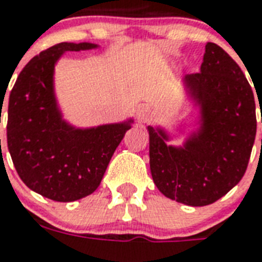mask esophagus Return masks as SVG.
<instances>
[{
    "label": "esophagus",
    "instance_id": "34e87169",
    "mask_svg": "<svg viewBox=\"0 0 262 262\" xmlns=\"http://www.w3.org/2000/svg\"><path fill=\"white\" fill-rule=\"evenodd\" d=\"M136 118H137L139 122H147L151 118V110L145 106H140L136 110Z\"/></svg>",
    "mask_w": 262,
    "mask_h": 262
}]
</instances>
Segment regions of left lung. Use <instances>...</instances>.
Returning a JSON list of instances; mask_svg holds the SVG:
<instances>
[{
    "label": "left lung",
    "instance_id": "1",
    "mask_svg": "<svg viewBox=\"0 0 262 262\" xmlns=\"http://www.w3.org/2000/svg\"><path fill=\"white\" fill-rule=\"evenodd\" d=\"M183 84L200 108L199 129L182 147H172L167 132L148 126L149 167L166 197L204 207L227 194L248 168L257 130L256 100L238 63L216 43H207L201 69L185 76Z\"/></svg>",
    "mask_w": 262,
    "mask_h": 262
}]
</instances>
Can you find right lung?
Here are the masks:
<instances>
[{
  "label": "right lung",
  "mask_w": 262,
  "mask_h": 262,
  "mask_svg": "<svg viewBox=\"0 0 262 262\" xmlns=\"http://www.w3.org/2000/svg\"><path fill=\"white\" fill-rule=\"evenodd\" d=\"M96 47L62 42L42 51L20 72L9 95L6 141L14 168L31 190L59 203L83 199L98 189L133 122L80 129L62 119L54 94L55 63L65 51Z\"/></svg>",
  "instance_id": "add662e5"
}]
</instances>
